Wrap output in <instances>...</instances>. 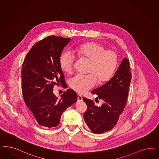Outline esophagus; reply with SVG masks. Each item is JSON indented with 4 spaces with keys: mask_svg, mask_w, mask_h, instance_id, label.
Segmentation results:
<instances>
[{
    "mask_svg": "<svg viewBox=\"0 0 159 159\" xmlns=\"http://www.w3.org/2000/svg\"><path fill=\"white\" fill-rule=\"evenodd\" d=\"M78 102H80V101H82V97L81 95H78Z\"/></svg>",
    "mask_w": 159,
    "mask_h": 159,
    "instance_id": "obj_1",
    "label": "esophagus"
}]
</instances>
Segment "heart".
I'll return each instance as SVG.
<instances>
[{"instance_id":"b5f03b06","label":"heart","mask_w":159,"mask_h":159,"mask_svg":"<svg viewBox=\"0 0 159 159\" xmlns=\"http://www.w3.org/2000/svg\"><path fill=\"white\" fill-rule=\"evenodd\" d=\"M77 56L91 61L88 72L90 74L76 75L70 80L72 89L83 94L93 87L97 81L99 84L109 81L118 68L119 59L116 52L106 50L105 47L95 42H88L76 47ZM60 65L62 71L71 74L74 70L75 57L70 51L64 52L60 57Z\"/></svg>"}]
</instances>
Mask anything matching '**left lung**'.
<instances>
[{
  "label": "left lung",
  "mask_w": 159,
  "mask_h": 159,
  "mask_svg": "<svg viewBox=\"0 0 159 159\" xmlns=\"http://www.w3.org/2000/svg\"><path fill=\"white\" fill-rule=\"evenodd\" d=\"M131 78L129 61L125 58L113 77L91 92L103 101L101 107L95 105L93 101L86 98L83 99L87 105L84 119L92 133L101 134L109 131L118 122L128 100Z\"/></svg>",
  "instance_id": "obj_1"
}]
</instances>
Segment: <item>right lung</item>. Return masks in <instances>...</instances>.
I'll return each instance as SVG.
<instances>
[{
    "instance_id": "right-lung-1",
    "label": "right lung",
    "mask_w": 159,
    "mask_h": 159,
    "mask_svg": "<svg viewBox=\"0 0 159 159\" xmlns=\"http://www.w3.org/2000/svg\"><path fill=\"white\" fill-rule=\"evenodd\" d=\"M70 39L48 36L31 47L21 69V90L26 106L37 123L47 128L56 127L62 113L77 102L76 92L68 89L58 99L53 87L65 82L60 57Z\"/></svg>"
}]
</instances>
